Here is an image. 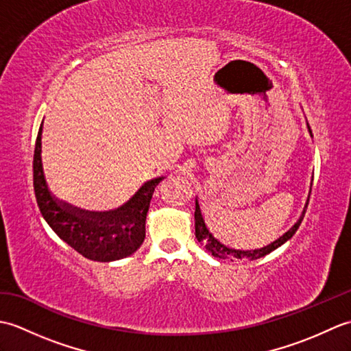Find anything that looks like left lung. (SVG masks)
I'll use <instances>...</instances> for the list:
<instances>
[{
  "label": "left lung",
  "instance_id": "1",
  "mask_svg": "<svg viewBox=\"0 0 351 351\" xmlns=\"http://www.w3.org/2000/svg\"><path fill=\"white\" fill-rule=\"evenodd\" d=\"M308 128H309V132L312 134L311 131V126L308 123ZM308 208V205H306ZM304 213H306V210L303 211L302 217L299 219V221L295 223V225L291 228L287 234H283V237H280L279 240H276L274 243L268 244L267 247H263V249H256V250H235V249H229L226 247V245H223L220 241L215 240V238L210 234V230L206 229L205 226V221H204V217H202V213H200V208H199V204L196 200V211H195V226H196V238L197 241L200 244L205 245V249L211 253V255L214 258H220V259H230V261H237V259H249V261H253V259H259L265 256L267 253L273 252L274 249H278L279 245H282L285 241H288L291 237H293L295 234V230L299 229L300 223L304 217Z\"/></svg>",
  "mask_w": 351,
  "mask_h": 351
}]
</instances>
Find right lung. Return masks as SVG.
Segmentation results:
<instances>
[{
  "label": "right lung",
  "instance_id": "obj_1",
  "mask_svg": "<svg viewBox=\"0 0 351 351\" xmlns=\"http://www.w3.org/2000/svg\"><path fill=\"white\" fill-rule=\"evenodd\" d=\"M42 126L37 134L33 156L34 195L43 219L73 250L87 259L108 263L130 256L145 240V225L154 190L162 178L147 181L130 202L116 211L81 215L51 196L40 161Z\"/></svg>",
  "mask_w": 351,
  "mask_h": 351
}]
</instances>
